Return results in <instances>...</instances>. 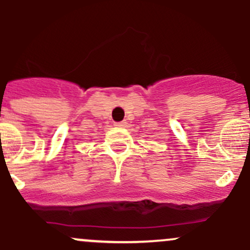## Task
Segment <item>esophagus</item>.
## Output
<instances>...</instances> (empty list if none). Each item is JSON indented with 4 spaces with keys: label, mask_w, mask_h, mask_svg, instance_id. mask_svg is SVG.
<instances>
[{
    "label": "esophagus",
    "mask_w": 250,
    "mask_h": 250,
    "mask_svg": "<svg viewBox=\"0 0 250 250\" xmlns=\"http://www.w3.org/2000/svg\"><path fill=\"white\" fill-rule=\"evenodd\" d=\"M125 125H127V122H125V121H121V122H116L115 123L116 127H125Z\"/></svg>",
    "instance_id": "obj_1"
}]
</instances>
